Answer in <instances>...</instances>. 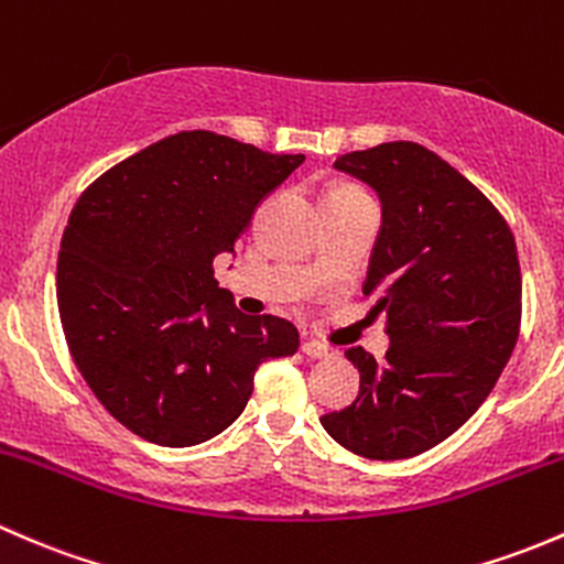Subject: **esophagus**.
I'll return each mask as SVG.
<instances>
[{"label":"esophagus","mask_w":564,"mask_h":564,"mask_svg":"<svg viewBox=\"0 0 564 564\" xmlns=\"http://www.w3.org/2000/svg\"><path fill=\"white\" fill-rule=\"evenodd\" d=\"M301 350H304L306 358H328V356H334V350H330L328 345H323V341H317V339H306L304 345H301Z\"/></svg>","instance_id":"esophagus-1"}]
</instances>
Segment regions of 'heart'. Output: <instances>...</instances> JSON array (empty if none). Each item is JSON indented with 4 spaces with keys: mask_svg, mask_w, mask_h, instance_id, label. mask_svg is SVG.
Segmentation results:
<instances>
[{
    "mask_svg": "<svg viewBox=\"0 0 564 564\" xmlns=\"http://www.w3.org/2000/svg\"><path fill=\"white\" fill-rule=\"evenodd\" d=\"M328 193H358V189L350 187V184H334V187H330Z\"/></svg>",
    "mask_w": 564,
    "mask_h": 564,
    "instance_id": "b5f03b06",
    "label": "heart"
}]
</instances>
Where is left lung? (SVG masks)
Segmentation results:
<instances>
[{"label": "left lung", "instance_id": "1", "mask_svg": "<svg viewBox=\"0 0 564 564\" xmlns=\"http://www.w3.org/2000/svg\"><path fill=\"white\" fill-rule=\"evenodd\" d=\"M334 167L382 203L364 295L391 347L386 361L345 352L361 391L321 423L341 448L397 462L451 437L495 388L519 339V254L489 197L417 143L341 154Z\"/></svg>", "mask_w": 564, "mask_h": 564}]
</instances>
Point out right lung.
Wrapping results in <instances>:
<instances>
[{"label": "right lung", "instance_id": "1", "mask_svg": "<svg viewBox=\"0 0 564 564\" xmlns=\"http://www.w3.org/2000/svg\"><path fill=\"white\" fill-rule=\"evenodd\" d=\"M304 162L208 130L162 138L102 173L62 236L56 301L75 367L121 426L165 448L206 443L299 330L252 317L214 280L254 208Z\"/></svg>", "mask_w": 564, "mask_h": 564}]
</instances>
